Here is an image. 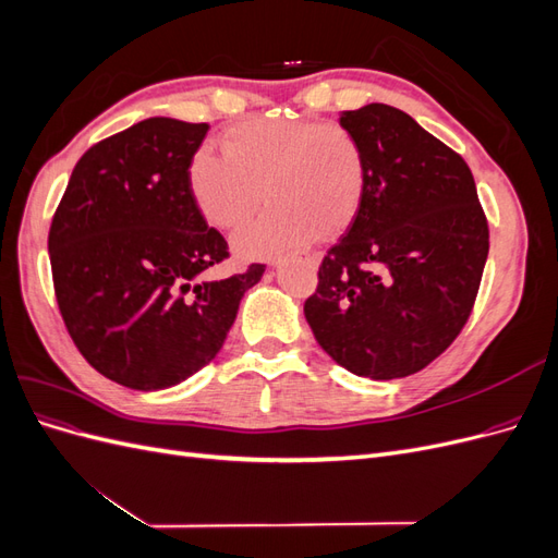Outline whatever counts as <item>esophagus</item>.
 Segmentation results:
<instances>
[{
	"mask_svg": "<svg viewBox=\"0 0 558 558\" xmlns=\"http://www.w3.org/2000/svg\"><path fill=\"white\" fill-rule=\"evenodd\" d=\"M307 263H310V265H318V258H316V256H310ZM272 265H279V260H272Z\"/></svg>",
	"mask_w": 558,
	"mask_h": 558,
	"instance_id": "obj_1",
	"label": "esophagus"
}]
</instances>
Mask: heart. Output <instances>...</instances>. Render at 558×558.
Masks as SVG:
<instances>
[{"mask_svg": "<svg viewBox=\"0 0 558 558\" xmlns=\"http://www.w3.org/2000/svg\"><path fill=\"white\" fill-rule=\"evenodd\" d=\"M223 156L202 148L189 183L199 214L221 230H238L244 256H275L340 232L359 207L365 156L356 134L340 123L248 121L221 140Z\"/></svg>", "mask_w": 558, "mask_h": 558, "instance_id": "b5f03b06", "label": "heart"}]
</instances>
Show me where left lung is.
<instances>
[{
	"mask_svg": "<svg viewBox=\"0 0 558 558\" xmlns=\"http://www.w3.org/2000/svg\"><path fill=\"white\" fill-rule=\"evenodd\" d=\"M365 179L356 214L318 265L305 300L316 342L349 373L398 379L424 369L475 307L488 223L468 162L388 105L342 111Z\"/></svg>",
	"mask_w": 558,
	"mask_h": 558,
	"instance_id": "8db88e82",
	"label": "left lung"
}]
</instances>
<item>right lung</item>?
Segmentation results:
<instances>
[{
    "label": "right lung",
    "instance_id": "right-lung-1",
    "mask_svg": "<svg viewBox=\"0 0 558 558\" xmlns=\"http://www.w3.org/2000/svg\"><path fill=\"white\" fill-rule=\"evenodd\" d=\"M207 123L146 118L76 162L48 232L58 310L99 375L158 391L221 351L242 295L265 272L207 281L230 258L191 195L189 170Z\"/></svg>",
    "mask_w": 558,
    "mask_h": 558
}]
</instances>
